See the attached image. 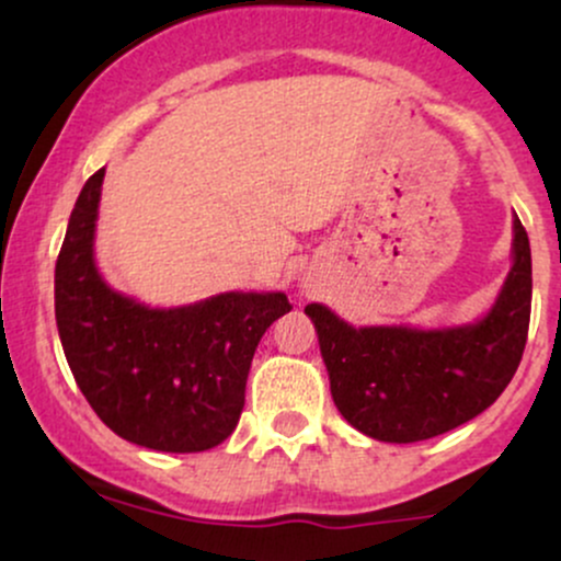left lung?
<instances>
[{
    "instance_id": "left-lung-1",
    "label": "left lung",
    "mask_w": 561,
    "mask_h": 561,
    "mask_svg": "<svg viewBox=\"0 0 561 561\" xmlns=\"http://www.w3.org/2000/svg\"><path fill=\"white\" fill-rule=\"evenodd\" d=\"M514 263L485 319L450 330L351 327L327 306L306 313L340 414L385 443H416L459 427L491 405L523 362L530 327V240L514 218Z\"/></svg>"
}]
</instances>
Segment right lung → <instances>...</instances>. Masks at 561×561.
<instances>
[{
	"instance_id": "right-lung-1",
	"label": "right lung",
	"mask_w": 561,
	"mask_h": 561,
	"mask_svg": "<svg viewBox=\"0 0 561 561\" xmlns=\"http://www.w3.org/2000/svg\"><path fill=\"white\" fill-rule=\"evenodd\" d=\"M105 169L83 184L55 266V317L83 398L115 435L165 454H197L234 433L263 332L289 311L285 293H224L147 308L94 266Z\"/></svg>"
}]
</instances>
